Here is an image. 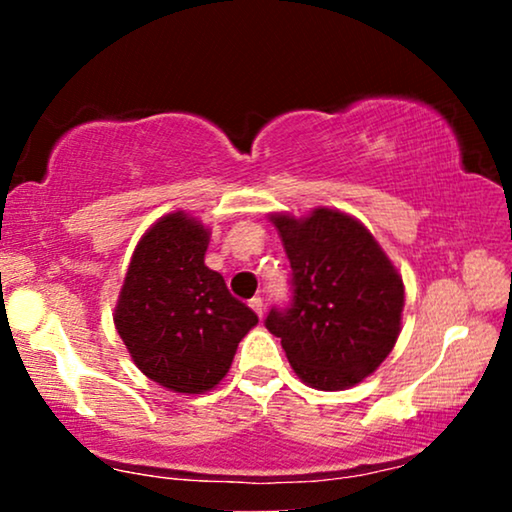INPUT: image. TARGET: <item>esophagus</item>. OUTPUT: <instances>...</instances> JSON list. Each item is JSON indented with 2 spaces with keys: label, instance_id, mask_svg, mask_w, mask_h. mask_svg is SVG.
Returning <instances> with one entry per match:
<instances>
[{
  "label": "esophagus",
  "instance_id": "1",
  "mask_svg": "<svg viewBox=\"0 0 512 512\" xmlns=\"http://www.w3.org/2000/svg\"><path fill=\"white\" fill-rule=\"evenodd\" d=\"M249 307L258 314V317H263L265 305H263V300H261V298H258V296H256V298H251V300H249Z\"/></svg>",
  "mask_w": 512,
  "mask_h": 512
}]
</instances>
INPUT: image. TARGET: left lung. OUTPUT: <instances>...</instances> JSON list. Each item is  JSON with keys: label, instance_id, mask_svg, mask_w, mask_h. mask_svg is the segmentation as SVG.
Instances as JSON below:
<instances>
[{"label": "left lung", "instance_id": "8db88e82", "mask_svg": "<svg viewBox=\"0 0 512 512\" xmlns=\"http://www.w3.org/2000/svg\"><path fill=\"white\" fill-rule=\"evenodd\" d=\"M291 261L293 303L270 310L265 326L282 338L305 384L340 391L380 368L401 333L403 279L373 233L340 209L296 219L270 214Z\"/></svg>", "mask_w": 512, "mask_h": 512}]
</instances>
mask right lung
<instances>
[{"label":"right lung","instance_id":"1","mask_svg":"<svg viewBox=\"0 0 512 512\" xmlns=\"http://www.w3.org/2000/svg\"><path fill=\"white\" fill-rule=\"evenodd\" d=\"M209 228L186 212L158 219L137 242L114 324L135 366L177 394H205L228 375L258 317L205 265Z\"/></svg>","mask_w":512,"mask_h":512}]
</instances>
